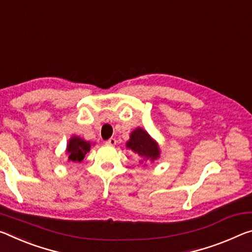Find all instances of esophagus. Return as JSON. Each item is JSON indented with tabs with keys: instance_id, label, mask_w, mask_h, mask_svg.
<instances>
[{
	"instance_id": "34e87169",
	"label": "esophagus",
	"mask_w": 252,
	"mask_h": 252,
	"mask_svg": "<svg viewBox=\"0 0 252 252\" xmlns=\"http://www.w3.org/2000/svg\"><path fill=\"white\" fill-rule=\"evenodd\" d=\"M105 143L107 146H115V145H117V140H115L114 138H111L107 141H105Z\"/></svg>"
}]
</instances>
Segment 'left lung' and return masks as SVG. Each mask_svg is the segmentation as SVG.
<instances>
[{
  "label": "left lung",
  "mask_w": 252,
  "mask_h": 252,
  "mask_svg": "<svg viewBox=\"0 0 252 252\" xmlns=\"http://www.w3.org/2000/svg\"><path fill=\"white\" fill-rule=\"evenodd\" d=\"M126 149L140 158L139 162H155L160 158V148L158 142L147 132L145 129L138 126L130 133V139L126 143Z\"/></svg>",
  "instance_id": "left-lung-1"
}]
</instances>
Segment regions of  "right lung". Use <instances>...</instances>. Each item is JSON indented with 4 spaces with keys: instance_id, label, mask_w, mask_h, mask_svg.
Masks as SVG:
<instances>
[{
    "instance_id": "obj_1",
    "label": "right lung",
    "mask_w": 252,
    "mask_h": 252,
    "mask_svg": "<svg viewBox=\"0 0 252 252\" xmlns=\"http://www.w3.org/2000/svg\"><path fill=\"white\" fill-rule=\"evenodd\" d=\"M91 147L92 143L90 141L84 140L78 135H73L67 142L66 155L68 157L67 160L71 162L82 161L85 155L91 150Z\"/></svg>"
}]
</instances>
